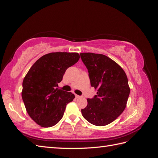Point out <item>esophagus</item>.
I'll return each mask as SVG.
<instances>
[{
  "mask_svg": "<svg viewBox=\"0 0 158 158\" xmlns=\"http://www.w3.org/2000/svg\"><path fill=\"white\" fill-rule=\"evenodd\" d=\"M75 97H76V98H80L81 96H80V95H78L75 94Z\"/></svg>",
  "mask_w": 158,
  "mask_h": 158,
  "instance_id": "esophagus-1",
  "label": "esophagus"
}]
</instances>
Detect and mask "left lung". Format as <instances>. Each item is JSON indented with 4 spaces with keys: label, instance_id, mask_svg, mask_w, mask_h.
I'll return each instance as SVG.
<instances>
[{
    "label": "left lung",
    "instance_id": "1",
    "mask_svg": "<svg viewBox=\"0 0 158 158\" xmlns=\"http://www.w3.org/2000/svg\"><path fill=\"white\" fill-rule=\"evenodd\" d=\"M88 70L92 87L97 95L88 99V105L81 109L85 120L95 126L109 125L125 110L130 94L125 71L114 60L102 54L80 53Z\"/></svg>",
    "mask_w": 158,
    "mask_h": 158
}]
</instances>
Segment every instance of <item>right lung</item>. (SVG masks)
Returning a JSON list of instances; mask_svg holds the SVG:
<instances>
[{"instance_id":"right-lung-1","label":"right lung","mask_w":158,"mask_h":158,"mask_svg":"<svg viewBox=\"0 0 158 158\" xmlns=\"http://www.w3.org/2000/svg\"><path fill=\"white\" fill-rule=\"evenodd\" d=\"M79 59L77 52H51L42 56L27 72L22 97L28 114L37 125L51 127L63 118L66 105L75 96L56 87L66 69Z\"/></svg>"}]
</instances>
